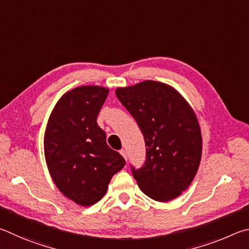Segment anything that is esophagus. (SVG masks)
<instances>
[{"label":"esophagus","mask_w":249,"mask_h":249,"mask_svg":"<svg viewBox=\"0 0 249 249\" xmlns=\"http://www.w3.org/2000/svg\"><path fill=\"white\" fill-rule=\"evenodd\" d=\"M120 154L124 156V160H127V152H125V150H124V149L120 150Z\"/></svg>","instance_id":"1"}]
</instances>
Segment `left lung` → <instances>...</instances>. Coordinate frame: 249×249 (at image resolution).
<instances>
[{
  "mask_svg": "<svg viewBox=\"0 0 249 249\" xmlns=\"http://www.w3.org/2000/svg\"><path fill=\"white\" fill-rule=\"evenodd\" d=\"M116 96L138 122L146 160L133 177L147 197L167 202L193 182L202 155L201 129L193 107L175 87L143 81L117 87Z\"/></svg>",
  "mask_w": 249,
  "mask_h": 249,
  "instance_id": "1",
  "label": "left lung"
}]
</instances>
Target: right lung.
I'll list each match as a JSON object with an SVG mask.
<instances>
[{
    "label": "right lung",
    "instance_id": "1",
    "mask_svg": "<svg viewBox=\"0 0 249 249\" xmlns=\"http://www.w3.org/2000/svg\"><path fill=\"white\" fill-rule=\"evenodd\" d=\"M109 93L99 85L68 90L52 109L43 137L48 171L61 193L89 207L107 193L112 176L125 160L106 143L97 116Z\"/></svg>",
    "mask_w": 249,
    "mask_h": 249
}]
</instances>
